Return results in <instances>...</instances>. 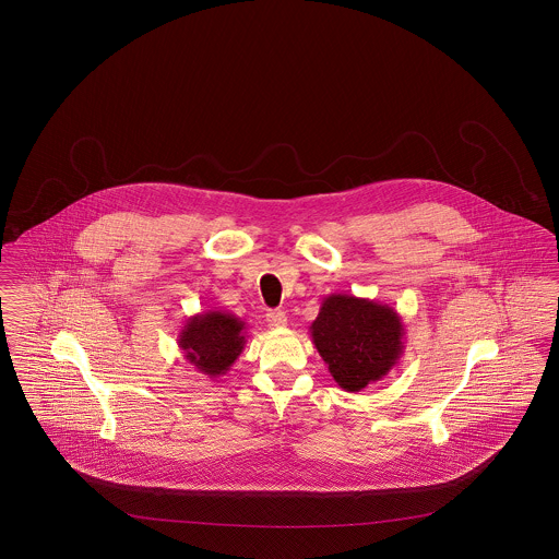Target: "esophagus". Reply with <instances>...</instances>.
<instances>
[{
	"label": "esophagus",
	"instance_id": "34e87169",
	"mask_svg": "<svg viewBox=\"0 0 559 559\" xmlns=\"http://www.w3.org/2000/svg\"><path fill=\"white\" fill-rule=\"evenodd\" d=\"M266 322H269V325H273V328H284L288 323V318H286V313L282 309H273V311L266 313Z\"/></svg>",
	"mask_w": 559,
	"mask_h": 559
}]
</instances>
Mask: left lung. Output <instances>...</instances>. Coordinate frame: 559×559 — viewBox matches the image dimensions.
Wrapping results in <instances>:
<instances>
[{
	"label": "left lung",
	"instance_id": "obj_1",
	"mask_svg": "<svg viewBox=\"0 0 559 559\" xmlns=\"http://www.w3.org/2000/svg\"><path fill=\"white\" fill-rule=\"evenodd\" d=\"M309 332L332 379L349 393L384 379L406 347L400 313L353 294H328Z\"/></svg>",
	"mask_w": 559,
	"mask_h": 559
}]
</instances>
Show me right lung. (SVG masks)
<instances>
[{
	"instance_id": "add662e5",
	"label": "right lung",
	"mask_w": 559,
	"mask_h": 559,
	"mask_svg": "<svg viewBox=\"0 0 559 559\" xmlns=\"http://www.w3.org/2000/svg\"><path fill=\"white\" fill-rule=\"evenodd\" d=\"M246 323L229 311L191 316L178 332V347L198 372L216 379L227 374L246 345Z\"/></svg>"
}]
</instances>
